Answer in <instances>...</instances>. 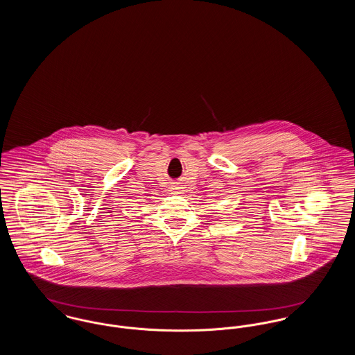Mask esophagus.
Instances as JSON below:
<instances>
[{
  "label": "esophagus",
  "instance_id": "esophagus-1",
  "mask_svg": "<svg viewBox=\"0 0 355 355\" xmlns=\"http://www.w3.org/2000/svg\"><path fill=\"white\" fill-rule=\"evenodd\" d=\"M171 193L173 194H181V187L178 185L171 186Z\"/></svg>",
  "mask_w": 355,
  "mask_h": 355
}]
</instances>
